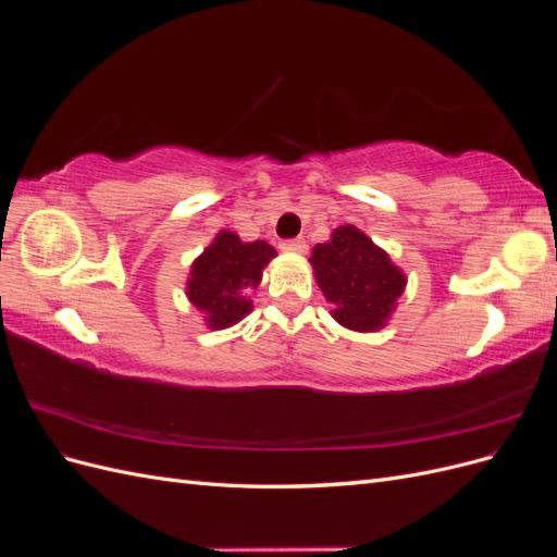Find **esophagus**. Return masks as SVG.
<instances>
[{
    "label": "esophagus",
    "instance_id": "esophagus-1",
    "mask_svg": "<svg viewBox=\"0 0 557 557\" xmlns=\"http://www.w3.org/2000/svg\"><path fill=\"white\" fill-rule=\"evenodd\" d=\"M281 248L288 250V252H307V242L305 239H285L281 242Z\"/></svg>",
    "mask_w": 557,
    "mask_h": 557
}]
</instances>
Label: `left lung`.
<instances>
[{
    "instance_id": "left-lung-1",
    "label": "left lung",
    "mask_w": 557,
    "mask_h": 557,
    "mask_svg": "<svg viewBox=\"0 0 557 557\" xmlns=\"http://www.w3.org/2000/svg\"><path fill=\"white\" fill-rule=\"evenodd\" d=\"M311 264L320 290L336 307L332 315L348 330L374 332L385 325L407 278L364 234L344 225L313 248Z\"/></svg>"
}]
</instances>
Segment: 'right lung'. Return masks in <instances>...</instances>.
<instances>
[{
    "mask_svg": "<svg viewBox=\"0 0 557 557\" xmlns=\"http://www.w3.org/2000/svg\"><path fill=\"white\" fill-rule=\"evenodd\" d=\"M276 256L267 242L244 244L237 234L223 230L195 260L188 297L207 315L213 330H223L250 313L248 293L258 288L264 264Z\"/></svg>",
    "mask_w": 557,
    "mask_h": 557,
    "instance_id": "right-lung-1",
    "label": "right lung"
}]
</instances>
